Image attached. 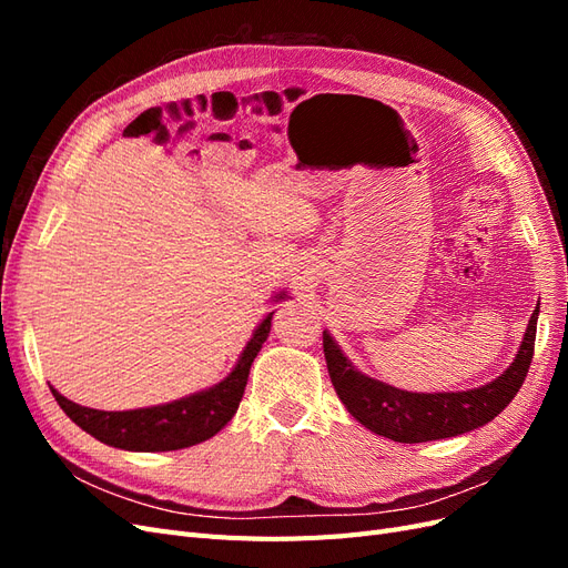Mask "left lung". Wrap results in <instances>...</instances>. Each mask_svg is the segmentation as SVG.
I'll return each mask as SVG.
<instances>
[{
    "label": "left lung",
    "mask_w": 568,
    "mask_h": 568,
    "mask_svg": "<svg viewBox=\"0 0 568 568\" xmlns=\"http://www.w3.org/2000/svg\"><path fill=\"white\" fill-rule=\"evenodd\" d=\"M538 307L532 311L514 363L486 386L450 393H412L355 369L329 332L322 334L334 390L351 415L369 432L395 443L453 438L493 422L519 393L536 346Z\"/></svg>",
    "instance_id": "1"
}]
</instances>
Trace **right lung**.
I'll use <instances>...</instances> for the list:
<instances>
[{
  "label": "right lung",
  "mask_w": 568,
  "mask_h": 568,
  "mask_svg": "<svg viewBox=\"0 0 568 568\" xmlns=\"http://www.w3.org/2000/svg\"><path fill=\"white\" fill-rule=\"evenodd\" d=\"M286 298V291H280L274 296V303ZM272 315L255 326L246 348L239 355L234 369L220 384L186 395V398L140 407V409H123V412H104L82 407L49 386L54 393L61 409L71 417L82 432H88L97 440L111 445V448L132 450V453H168L192 448L196 443L213 438L220 428L236 415L239 403L244 398V388L248 382V372L255 355L261 353L263 343L270 336Z\"/></svg>",
  "instance_id": "obj_1"
}]
</instances>
